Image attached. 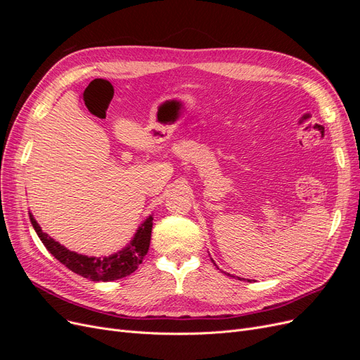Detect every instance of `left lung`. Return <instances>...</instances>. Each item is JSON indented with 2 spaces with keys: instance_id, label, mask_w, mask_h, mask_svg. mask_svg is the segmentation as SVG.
I'll list each match as a JSON object with an SVG mask.
<instances>
[{
  "instance_id": "obj_1",
  "label": "left lung",
  "mask_w": 360,
  "mask_h": 360,
  "mask_svg": "<svg viewBox=\"0 0 360 360\" xmlns=\"http://www.w3.org/2000/svg\"><path fill=\"white\" fill-rule=\"evenodd\" d=\"M212 261H213V259H212ZM214 266H216V264H214ZM226 275H230V274H226ZM230 276H231V275H230ZM238 279H240V281H242L243 278H238ZM248 281H249V279H248Z\"/></svg>"
}]
</instances>
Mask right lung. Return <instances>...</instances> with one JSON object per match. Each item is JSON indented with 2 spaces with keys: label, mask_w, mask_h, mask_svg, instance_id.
<instances>
[{
  "label": "right lung",
  "mask_w": 360,
  "mask_h": 360,
  "mask_svg": "<svg viewBox=\"0 0 360 360\" xmlns=\"http://www.w3.org/2000/svg\"><path fill=\"white\" fill-rule=\"evenodd\" d=\"M30 221L32 228H34L41 243L49 252L56 257L61 264L70 269L75 274H78L86 279L94 282L102 281H115L124 278L138 269L143 263L144 257L148 252L150 238H151V228H153V216H148L147 219L138 226L135 236L132 237L130 243H127L122 250L108 255V257H89L78 252H73L68 248L60 245L57 240H53L46 233L41 231V226L34 219V216L30 212Z\"/></svg>",
  "instance_id": "obj_1"
}]
</instances>
